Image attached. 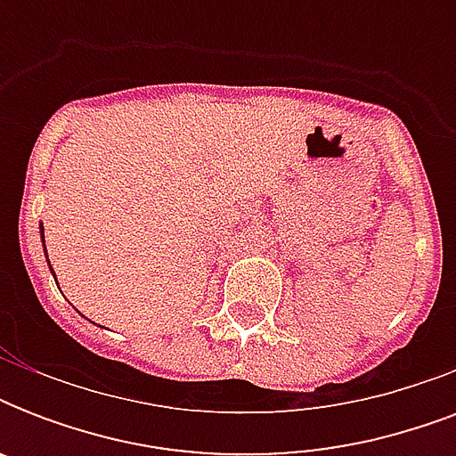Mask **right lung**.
<instances>
[{
	"instance_id": "1",
	"label": "right lung",
	"mask_w": 456,
	"mask_h": 456,
	"mask_svg": "<svg viewBox=\"0 0 456 456\" xmlns=\"http://www.w3.org/2000/svg\"><path fill=\"white\" fill-rule=\"evenodd\" d=\"M39 236H42V248H45V256H46V243H45V227H42V222H39ZM46 265H49V272H52V274H53V270H52V263H49V256H46ZM53 277H56V274H53Z\"/></svg>"
}]
</instances>
